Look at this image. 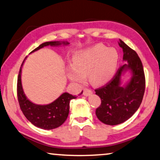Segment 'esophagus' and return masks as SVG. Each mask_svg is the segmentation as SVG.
I'll list each match as a JSON object with an SVG mask.
<instances>
[{"label":"esophagus","instance_id":"obj_1","mask_svg":"<svg viewBox=\"0 0 160 160\" xmlns=\"http://www.w3.org/2000/svg\"><path fill=\"white\" fill-rule=\"evenodd\" d=\"M92 93V92L91 90L88 89V88H85V89L83 90V95H84L85 96H88V95H91Z\"/></svg>","mask_w":160,"mask_h":160}]
</instances>
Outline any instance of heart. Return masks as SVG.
Returning a JSON list of instances; mask_svg holds the SVG:
<instances>
[{
    "instance_id": "obj_1",
    "label": "heart",
    "mask_w": 160,
    "mask_h": 160,
    "mask_svg": "<svg viewBox=\"0 0 160 160\" xmlns=\"http://www.w3.org/2000/svg\"><path fill=\"white\" fill-rule=\"evenodd\" d=\"M118 56L115 49L97 44L76 54L73 64L69 65L68 75L73 82L82 83L85 76L94 85L106 82L115 72Z\"/></svg>"
}]
</instances>
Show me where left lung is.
Masks as SVG:
<instances>
[{
    "label": "left lung",
    "instance_id": "obj_1",
    "mask_svg": "<svg viewBox=\"0 0 160 160\" xmlns=\"http://www.w3.org/2000/svg\"><path fill=\"white\" fill-rule=\"evenodd\" d=\"M123 59L127 63L121 65L112 79L95 90L101 103L95 111L98 118L107 125H117L132 117L142 103L145 90V75L142 62L134 50L121 41ZM132 71V80L125 88L120 86V78L123 71Z\"/></svg>",
    "mask_w": 160,
    "mask_h": 160
}]
</instances>
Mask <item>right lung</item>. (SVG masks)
Masks as SVG:
<instances>
[{
  "label": "right lung",
  "instance_id": "right-lung-1",
  "mask_svg": "<svg viewBox=\"0 0 160 160\" xmlns=\"http://www.w3.org/2000/svg\"><path fill=\"white\" fill-rule=\"evenodd\" d=\"M63 44H68V42H63ZM59 42H47L40 44L39 47L34 49L32 52L42 48L46 46H57L60 45ZM24 62V60H23ZM21 64L19 70L17 80V97L18 101L20 106L21 110L23 115L30 121L32 124L42 129L50 130L60 126L66 121L70 110V102L72 99L76 98L75 95H71L68 92H64L58 98L52 103L48 105H36L30 101L23 93L22 85H21ZM82 93L81 92L80 95Z\"/></svg>",
  "mask_w": 160,
  "mask_h": 160
}]
</instances>
